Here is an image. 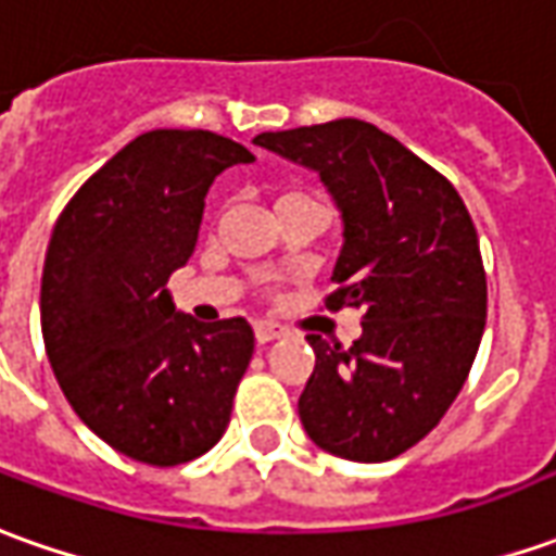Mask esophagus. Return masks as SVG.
I'll use <instances>...</instances> for the list:
<instances>
[{
	"instance_id": "1",
	"label": "esophagus",
	"mask_w": 556,
	"mask_h": 556,
	"mask_svg": "<svg viewBox=\"0 0 556 556\" xmlns=\"http://www.w3.org/2000/svg\"><path fill=\"white\" fill-rule=\"evenodd\" d=\"M286 331L279 326H274V323H255V341L258 343H270L277 341V338H282Z\"/></svg>"
}]
</instances>
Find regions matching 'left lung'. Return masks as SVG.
<instances>
[{
    "mask_svg": "<svg viewBox=\"0 0 556 556\" xmlns=\"http://www.w3.org/2000/svg\"><path fill=\"white\" fill-rule=\"evenodd\" d=\"M252 142L319 173L343 222L338 292L326 307L365 309L350 350L307 334L316 368L298 417L323 451L387 463L435 429L478 356L486 323L478 230L456 188L368 121Z\"/></svg>",
    "mask_w": 556,
    "mask_h": 556,
    "instance_id": "8db88e82",
    "label": "left lung"
}]
</instances>
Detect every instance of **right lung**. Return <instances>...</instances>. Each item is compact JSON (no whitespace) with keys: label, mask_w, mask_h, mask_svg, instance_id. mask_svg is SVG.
I'll return each instance as SVG.
<instances>
[{"label":"right lung","mask_w":556,"mask_h":556,"mask_svg":"<svg viewBox=\"0 0 556 556\" xmlns=\"http://www.w3.org/2000/svg\"><path fill=\"white\" fill-rule=\"evenodd\" d=\"M252 161L228 136L149 130L56 218L39 301L48 362L81 422L136 463L198 459L228 429L252 326H200L167 279L194 252L215 176Z\"/></svg>","instance_id":"right-lung-1"}]
</instances>
